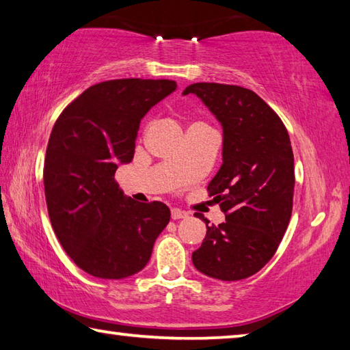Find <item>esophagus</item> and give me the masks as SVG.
<instances>
[{"label": "esophagus", "mask_w": 350, "mask_h": 350, "mask_svg": "<svg viewBox=\"0 0 350 350\" xmlns=\"http://www.w3.org/2000/svg\"><path fill=\"white\" fill-rule=\"evenodd\" d=\"M187 217H188V213L187 211H182V209H179V208L171 209V219H173V220L187 219Z\"/></svg>", "instance_id": "1"}]
</instances>
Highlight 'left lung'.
Listing matches in <instances>:
<instances>
[{
	"label": "left lung",
	"instance_id": "8db88e82",
	"mask_svg": "<svg viewBox=\"0 0 350 350\" xmlns=\"http://www.w3.org/2000/svg\"><path fill=\"white\" fill-rule=\"evenodd\" d=\"M189 93L224 130V162L208 191L226 215L219 226L202 217L206 236L193 252V265L217 280H243L269 262L289 225L295 174L288 130L247 88L197 82L182 94Z\"/></svg>",
	"mask_w": 350,
	"mask_h": 350
}]
</instances>
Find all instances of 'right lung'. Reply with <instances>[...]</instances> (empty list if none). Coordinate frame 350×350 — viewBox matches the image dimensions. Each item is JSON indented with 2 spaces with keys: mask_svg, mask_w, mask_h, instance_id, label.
<instances>
[{
  "mask_svg": "<svg viewBox=\"0 0 350 350\" xmlns=\"http://www.w3.org/2000/svg\"><path fill=\"white\" fill-rule=\"evenodd\" d=\"M176 88L170 79L99 82L56 120L44 162L49 217L68 257L87 274L105 280L137 274L168 225L165 203L126 197L114 173L133 161L142 118Z\"/></svg>",
  "mask_w": 350,
  "mask_h": 350,
  "instance_id": "add662e5",
  "label": "right lung"
}]
</instances>
